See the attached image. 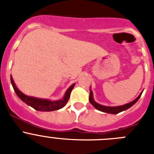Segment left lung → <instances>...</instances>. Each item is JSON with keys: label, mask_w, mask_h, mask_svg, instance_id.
Returning a JSON list of instances; mask_svg holds the SVG:
<instances>
[{"label": "left lung", "mask_w": 154, "mask_h": 154, "mask_svg": "<svg viewBox=\"0 0 154 154\" xmlns=\"http://www.w3.org/2000/svg\"><path fill=\"white\" fill-rule=\"evenodd\" d=\"M142 93L143 92L139 95V96L137 98V99H134L133 101L130 102V103H127V104L123 105V106H102V105L99 104V103H97L96 102L94 101L93 94H92V90L90 89V94H89V102H90L91 104H92V106L96 109L99 110V111H101V112H107V113H110V114H117L120 112H123V111H124V110L128 109L130 108L132 106H133V105L135 104V103L138 101L139 99L140 98Z\"/></svg>", "instance_id": "left-lung-1"}]
</instances>
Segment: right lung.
<instances>
[{
    "instance_id": "add662e5",
    "label": "right lung",
    "mask_w": 154,
    "mask_h": 154,
    "mask_svg": "<svg viewBox=\"0 0 154 154\" xmlns=\"http://www.w3.org/2000/svg\"><path fill=\"white\" fill-rule=\"evenodd\" d=\"M11 85L14 88V90L17 94V96L24 103H25L27 105L35 109V110L42 111V112H50V111H54V110H58L59 109L63 108L65 105L67 104L68 100L70 97L71 92H72V90L75 86V84H72L69 87L67 91L65 92V96H64L62 99L56 100V101H51L49 99H38V98L26 96L17 89L14 82V80L11 76Z\"/></svg>"
}]
</instances>
